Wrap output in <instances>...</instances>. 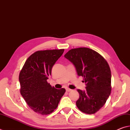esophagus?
Listing matches in <instances>:
<instances>
[{
    "label": "esophagus",
    "mask_w": 130,
    "mask_h": 130,
    "mask_svg": "<svg viewBox=\"0 0 130 130\" xmlns=\"http://www.w3.org/2000/svg\"><path fill=\"white\" fill-rule=\"evenodd\" d=\"M66 91L67 92H71V91H72V89H70V88H66Z\"/></svg>",
    "instance_id": "obj_1"
}]
</instances>
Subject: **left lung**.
<instances>
[{
    "mask_svg": "<svg viewBox=\"0 0 130 130\" xmlns=\"http://www.w3.org/2000/svg\"><path fill=\"white\" fill-rule=\"evenodd\" d=\"M64 57L75 66L79 76L84 77L85 90L77 89L76 102L80 111L94 114L106 103L111 93V71L106 60L93 50L80 47L70 50Z\"/></svg>",
    "mask_w": 130,
    "mask_h": 130,
    "instance_id": "1",
    "label": "left lung"
}]
</instances>
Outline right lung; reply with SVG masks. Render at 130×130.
Instances as JSON below:
<instances>
[{"label":"right lung","instance_id":"obj_1","mask_svg":"<svg viewBox=\"0 0 130 130\" xmlns=\"http://www.w3.org/2000/svg\"><path fill=\"white\" fill-rule=\"evenodd\" d=\"M64 50L36 51L27 59L20 72L21 94L37 113L47 115L53 112L66 92L64 88L52 87L47 82L53 66Z\"/></svg>","mask_w":130,"mask_h":130}]
</instances>
